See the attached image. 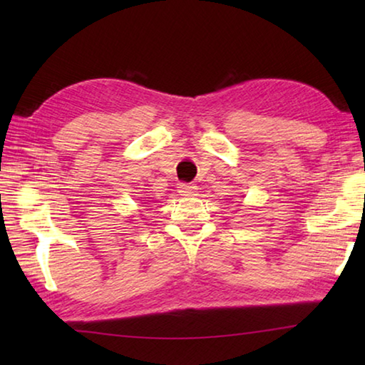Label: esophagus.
<instances>
[{"label": "esophagus", "mask_w": 365, "mask_h": 365, "mask_svg": "<svg viewBox=\"0 0 365 365\" xmlns=\"http://www.w3.org/2000/svg\"><path fill=\"white\" fill-rule=\"evenodd\" d=\"M196 190L197 188L195 187V185H191V183H180V185H178V193H180L182 196L195 195Z\"/></svg>", "instance_id": "1"}]
</instances>
